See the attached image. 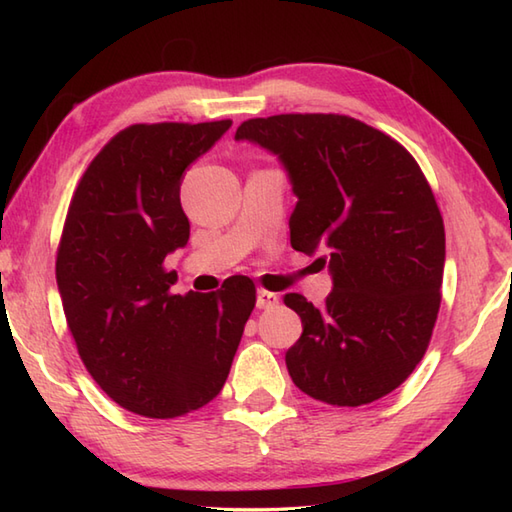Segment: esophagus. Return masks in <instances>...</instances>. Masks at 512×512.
Here are the masks:
<instances>
[{"instance_id": "esophagus-1", "label": "esophagus", "mask_w": 512, "mask_h": 512, "mask_svg": "<svg viewBox=\"0 0 512 512\" xmlns=\"http://www.w3.org/2000/svg\"><path fill=\"white\" fill-rule=\"evenodd\" d=\"M277 303H279V295H275V292L257 290V308L259 310H270V308H275Z\"/></svg>"}]
</instances>
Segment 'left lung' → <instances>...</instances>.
Listing matches in <instances>:
<instances>
[{
    "label": "left lung",
    "mask_w": 512,
    "mask_h": 512,
    "mask_svg": "<svg viewBox=\"0 0 512 512\" xmlns=\"http://www.w3.org/2000/svg\"><path fill=\"white\" fill-rule=\"evenodd\" d=\"M235 138L279 156L297 195L290 244L332 273L321 310L284 297L303 325L292 383L336 407L387 396L422 361L442 299L444 222L418 162L341 114L250 118Z\"/></svg>",
    "instance_id": "8db88e82"
}]
</instances>
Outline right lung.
Listing matches in <instances>:
<instances>
[{
	"label": "right lung",
	"mask_w": 512,
	"mask_h": 512,
	"mask_svg": "<svg viewBox=\"0 0 512 512\" xmlns=\"http://www.w3.org/2000/svg\"><path fill=\"white\" fill-rule=\"evenodd\" d=\"M231 121L129 125L85 169L65 215L57 284L76 350L116 405L178 418L220 394L255 308L244 275L173 295L165 257L189 242L182 173Z\"/></svg>",
	"instance_id": "obj_1"
}]
</instances>
